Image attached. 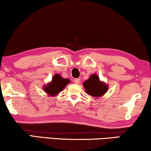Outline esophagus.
Instances as JSON below:
<instances>
[{
    "label": "esophagus",
    "instance_id": "34e87169",
    "mask_svg": "<svg viewBox=\"0 0 151 151\" xmlns=\"http://www.w3.org/2000/svg\"><path fill=\"white\" fill-rule=\"evenodd\" d=\"M80 82V80L79 78H76V79H74V83L76 84H79Z\"/></svg>",
    "mask_w": 151,
    "mask_h": 151
}]
</instances>
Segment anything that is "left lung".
I'll return each instance as SVG.
<instances>
[{
	"instance_id": "1",
	"label": "left lung",
	"mask_w": 151,
	"mask_h": 151,
	"mask_svg": "<svg viewBox=\"0 0 151 151\" xmlns=\"http://www.w3.org/2000/svg\"><path fill=\"white\" fill-rule=\"evenodd\" d=\"M83 86L87 94L96 98L103 96L108 89L107 85L100 80L96 74H92L83 83Z\"/></svg>"
}]
</instances>
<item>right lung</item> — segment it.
<instances>
[{"mask_svg": "<svg viewBox=\"0 0 151 151\" xmlns=\"http://www.w3.org/2000/svg\"><path fill=\"white\" fill-rule=\"evenodd\" d=\"M70 83V80L66 78H63L59 74H55L52 78V81L44 85L43 89L44 91L49 96H56L58 94L60 91L64 89L66 85Z\"/></svg>", "mask_w": 151, "mask_h": 151, "instance_id": "right-lung-1", "label": "right lung"}]
</instances>
